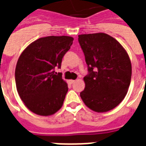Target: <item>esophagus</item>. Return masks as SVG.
Masks as SVG:
<instances>
[{"instance_id":"esophagus-1","label":"esophagus","mask_w":146,"mask_h":146,"mask_svg":"<svg viewBox=\"0 0 146 146\" xmlns=\"http://www.w3.org/2000/svg\"><path fill=\"white\" fill-rule=\"evenodd\" d=\"M76 80H69V82H70V84H72V83H73V82H75Z\"/></svg>"}]
</instances>
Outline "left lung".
<instances>
[{
	"label": "left lung",
	"mask_w": 146,
	"mask_h": 146,
	"mask_svg": "<svg viewBox=\"0 0 146 146\" xmlns=\"http://www.w3.org/2000/svg\"><path fill=\"white\" fill-rule=\"evenodd\" d=\"M89 74L80 97L89 109L104 113L122 102L129 89L132 66L120 42L103 33L79 35Z\"/></svg>",
	"instance_id": "1"
}]
</instances>
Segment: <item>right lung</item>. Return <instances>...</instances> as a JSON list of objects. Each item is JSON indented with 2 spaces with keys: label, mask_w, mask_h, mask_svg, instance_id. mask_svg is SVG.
<instances>
[{
  "label": "right lung",
  "mask_w": 146,
  "mask_h": 146,
  "mask_svg": "<svg viewBox=\"0 0 146 146\" xmlns=\"http://www.w3.org/2000/svg\"><path fill=\"white\" fill-rule=\"evenodd\" d=\"M73 41V37L65 35L40 38L19 56L15 70L17 92L26 108L35 114L53 115L61 108L68 86L61 73L55 74L54 68H60Z\"/></svg>",
  "instance_id": "add662e5"
}]
</instances>
